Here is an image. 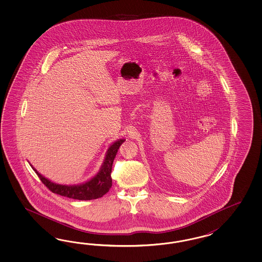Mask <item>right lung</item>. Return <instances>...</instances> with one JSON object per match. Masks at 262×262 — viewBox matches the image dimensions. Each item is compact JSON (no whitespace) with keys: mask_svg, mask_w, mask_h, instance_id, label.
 Masks as SVG:
<instances>
[{"mask_svg":"<svg viewBox=\"0 0 262 262\" xmlns=\"http://www.w3.org/2000/svg\"><path fill=\"white\" fill-rule=\"evenodd\" d=\"M124 141L125 139H120L111 145L107 150L103 166L101 168L100 172L96 174L92 180H90L88 183H82L80 185L68 186V185L56 184L49 181L42 174H40L34 168L33 170L38 176L40 181L44 183V185L49 188V190L52 191L55 194L67 197V198L80 200V201L101 198L105 193L108 192L112 185V179H111L112 163H113L114 158L116 157L120 145Z\"/></svg>","mask_w":262,"mask_h":262,"instance_id":"1","label":"right lung"}]
</instances>
